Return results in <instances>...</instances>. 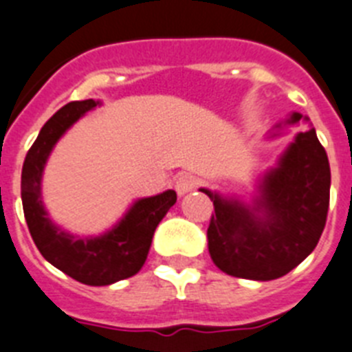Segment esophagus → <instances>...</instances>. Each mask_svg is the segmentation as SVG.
<instances>
[{
	"label": "esophagus",
	"instance_id": "1",
	"mask_svg": "<svg viewBox=\"0 0 352 352\" xmlns=\"http://www.w3.org/2000/svg\"><path fill=\"white\" fill-rule=\"evenodd\" d=\"M199 184V181H197V177L190 175V173H184V175L181 177H177V181H175V191L179 195H186V193H190V191L195 190V186Z\"/></svg>",
	"mask_w": 352,
	"mask_h": 352
}]
</instances>
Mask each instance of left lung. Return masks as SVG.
Here are the masks:
<instances>
[{
    "mask_svg": "<svg viewBox=\"0 0 352 352\" xmlns=\"http://www.w3.org/2000/svg\"><path fill=\"white\" fill-rule=\"evenodd\" d=\"M306 120L294 112L286 123ZM281 129V125H277ZM331 170L315 129L299 132L277 166L259 181L252 204L202 188L214 206L208 227L212 263L232 277L272 281L286 276L317 247L329 209Z\"/></svg>",
    "mask_w": 352,
    "mask_h": 352,
    "instance_id": "left-lung-1",
    "label": "left lung"
}]
</instances>
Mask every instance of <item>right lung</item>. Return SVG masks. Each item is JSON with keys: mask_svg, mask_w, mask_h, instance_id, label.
I'll return each mask as SVG.
<instances>
[{"mask_svg": "<svg viewBox=\"0 0 352 352\" xmlns=\"http://www.w3.org/2000/svg\"><path fill=\"white\" fill-rule=\"evenodd\" d=\"M96 105H100L98 100L71 102L44 123L23 164L21 199L26 223L43 258L78 283L107 286L141 270L155 227L177 202V193L168 190L155 197L135 200L125 217L100 236L82 238L53 223L44 209L41 193L44 166L64 132Z\"/></svg>", "mask_w": 352, "mask_h": 352, "instance_id": "1", "label": "right lung"}]
</instances>
